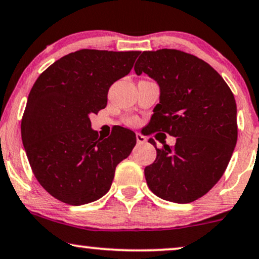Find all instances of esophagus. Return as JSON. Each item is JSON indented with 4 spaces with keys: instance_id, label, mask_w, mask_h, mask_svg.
<instances>
[{
    "instance_id": "obj_1",
    "label": "esophagus",
    "mask_w": 259,
    "mask_h": 259,
    "mask_svg": "<svg viewBox=\"0 0 259 259\" xmlns=\"http://www.w3.org/2000/svg\"><path fill=\"white\" fill-rule=\"evenodd\" d=\"M146 140H147V139H146L145 136L142 135V134L136 133V141H138V143H145Z\"/></svg>"
}]
</instances>
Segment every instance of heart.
I'll return each instance as SVG.
<instances>
[{"instance_id":"heart-1","label":"heart","mask_w":259,"mask_h":259,"mask_svg":"<svg viewBox=\"0 0 259 259\" xmlns=\"http://www.w3.org/2000/svg\"><path fill=\"white\" fill-rule=\"evenodd\" d=\"M136 121H138V120H136L135 118H133V119H129V123L133 124V125H134V124H136Z\"/></svg>"}]
</instances>
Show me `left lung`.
Listing matches in <instances>:
<instances>
[{"label":"left lung","instance_id":"obj_1","mask_svg":"<svg viewBox=\"0 0 259 259\" xmlns=\"http://www.w3.org/2000/svg\"><path fill=\"white\" fill-rule=\"evenodd\" d=\"M134 70L148 74L160 89L148 134L176 138L174 147L159 140L161 148L148 140L157 149L154 163L145 167L149 189L177 204L197 200L219 182L234 152V95L207 62L176 49L142 52Z\"/></svg>","mask_w":259,"mask_h":259}]
</instances>
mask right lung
<instances>
[{"instance_id":"add662e5","label":"right lung","mask_w":259,"mask_h":259,"mask_svg":"<svg viewBox=\"0 0 259 259\" xmlns=\"http://www.w3.org/2000/svg\"><path fill=\"white\" fill-rule=\"evenodd\" d=\"M140 52L80 49L52 64L33 84L21 139L39 185L65 204L95 201L110 191L136 135L118 126L99 138L89 116L107 105L110 87L132 71Z\"/></svg>"}]
</instances>
